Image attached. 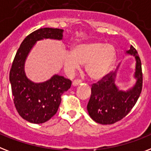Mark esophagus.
<instances>
[{
	"label": "esophagus",
	"instance_id": "1",
	"mask_svg": "<svg viewBox=\"0 0 151 151\" xmlns=\"http://www.w3.org/2000/svg\"><path fill=\"white\" fill-rule=\"evenodd\" d=\"M81 80H74V81H73V82H72V85H73V86H78V85H79L80 84H81Z\"/></svg>",
	"mask_w": 151,
	"mask_h": 151
}]
</instances>
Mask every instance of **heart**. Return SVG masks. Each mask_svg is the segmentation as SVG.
<instances>
[{
  "mask_svg": "<svg viewBox=\"0 0 151 151\" xmlns=\"http://www.w3.org/2000/svg\"><path fill=\"white\" fill-rule=\"evenodd\" d=\"M116 50L111 44L92 41L77 44L73 51H66L63 56L65 71L71 75L85 64V71L92 80H101L111 70L116 61Z\"/></svg>",
  "mask_w": 151,
  "mask_h": 151,
  "instance_id": "heart-1",
  "label": "heart"
}]
</instances>
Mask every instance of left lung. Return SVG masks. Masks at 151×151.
<instances>
[{"instance_id":"left-lung-1","label":"left lung","mask_w":151,"mask_h":151,"mask_svg":"<svg viewBox=\"0 0 151 151\" xmlns=\"http://www.w3.org/2000/svg\"><path fill=\"white\" fill-rule=\"evenodd\" d=\"M126 53L135 57V84L127 91L118 88L115 79L119 64L114 73H109L97 84H93L87 109L91 118L98 123L113 124L123 119L133 109L140 95L143 86L141 61L133 46Z\"/></svg>"}]
</instances>
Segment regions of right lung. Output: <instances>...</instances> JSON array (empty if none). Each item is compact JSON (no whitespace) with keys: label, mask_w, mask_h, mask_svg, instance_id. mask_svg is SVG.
<instances>
[{"label":"right lung","mask_w":151,"mask_h":151,"mask_svg":"<svg viewBox=\"0 0 151 151\" xmlns=\"http://www.w3.org/2000/svg\"><path fill=\"white\" fill-rule=\"evenodd\" d=\"M63 29L43 28L25 37L18 48L10 70L9 80L14 104L18 114L32 123L46 122L56 113L61 95L71 86V81L55 74L46 81L35 83L27 78L24 63L36 42L46 40H63Z\"/></svg>","instance_id":"1"}]
</instances>
